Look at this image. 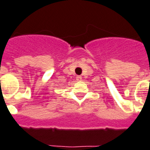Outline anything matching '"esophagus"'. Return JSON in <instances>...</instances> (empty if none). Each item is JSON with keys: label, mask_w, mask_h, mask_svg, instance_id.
<instances>
[{"label": "esophagus", "mask_w": 150, "mask_h": 150, "mask_svg": "<svg viewBox=\"0 0 150 150\" xmlns=\"http://www.w3.org/2000/svg\"><path fill=\"white\" fill-rule=\"evenodd\" d=\"M76 79H77L78 81L81 80V79H82V77H81V76H79V75H78V76L76 77Z\"/></svg>", "instance_id": "34e87169"}]
</instances>
